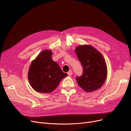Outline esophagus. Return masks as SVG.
I'll return each instance as SVG.
<instances>
[{"instance_id":"obj_1","label":"esophagus","mask_w":131,"mask_h":131,"mask_svg":"<svg viewBox=\"0 0 131 131\" xmlns=\"http://www.w3.org/2000/svg\"><path fill=\"white\" fill-rule=\"evenodd\" d=\"M72 74H73V72H72V70H70L69 71L67 72V74H68V76H71Z\"/></svg>"}]
</instances>
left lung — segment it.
Segmentation results:
<instances>
[{
  "instance_id": "1",
  "label": "left lung",
  "mask_w": 131,
  "mask_h": 131,
  "mask_svg": "<svg viewBox=\"0 0 131 131\" xmlns=\"http://www.w3.org/2000/svg\"><path fill=\"white\" fill-rule=\"evenodd\" d=\"M75 51L83 69L82 76L76 78L78 84L85 92L98 90L107 76V65L102 54L95 48L86 45L77 47Z\"/></svg>"
}]
</instances>
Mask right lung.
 <instances>
[{
  "label": "right lung",
  "instance_id": "add662e5",
  "mask_svg": "<svg viewBox=\"0 0 131 131\" xmlns=\"http://www.w3.org/2000/svg\"><path fill=\"white\" fill-rule=\"evenodd\" d=\"M52 51L45 50L33 60L28 72V80L34 90L40 93L52 92L67 74L51 57Z\"/></svg>",
  "mask_w": 131,
  "mask_h": 131
}]
</instances>
